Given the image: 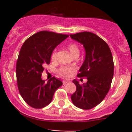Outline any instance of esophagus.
<instances>
[{"label":"esophagus","instance_id":"esophagus-1","mask_svg":"<svg viewBox=\"0 0 132 132\" xmlns=\"http://www.w3.org/2000/svg\"><path fill=\"white\" fill-rule=\"evenodd\" d=\"M68 82H69L68 80H63V81H62V84H63V85H65L66 84L68 83Z\"/></svg>","mask_w":132,"mask_h":132}]
</instances>
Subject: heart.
Segmentation results:
<instances>
[{
	"instance_id": "b5f03b06",
	"label": "heart",
	"mask_w": 132,
	"mask_h": 132,
	"mask_svg": "<svg viewBox=\"0 0 132 132\" xmlns=\"http://www.w3.org/2000/svg\"><path fill=\"white\" fill-rule=\"evenodd\" d=\"M67 48L71 53V55L75 57L76 55H79L80 54V48L78 47V45L75 43H71L69 44L67 46ZM57 57V49L53 51L52 54L51 55V59L52 61H56ZM77 70V68L74 67V66H62L59 69L58 73H59L60 75L62 77H70L73 74L75 71Z\"/></svg>"
}]
</instances>
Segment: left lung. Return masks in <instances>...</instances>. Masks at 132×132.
I'll use <instances>...</instances> for the list:
<instances>
[{
  "label": "left lung",
  "mask_w": 132,
  "mask_h": 132,
  "mask_svg": "<svg viewBox=\"0 0 132 132\" xmlns=\"http://www.w3.org/2000/svg\"><path fill=\"white\" fill-rule=\"evenodd\" d=\"M70 37L82 44L86 50L77 77L87 79L82 84L73 80L77 89L71 96V101L76 107L89 110L100 103L110 89L114 70L112 55L107 43L94 33L82 32Z\"/></svg>",
  "instance_id": "8db88e82"
}]
</instances>
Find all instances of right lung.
<instances>
[{"instance_id":"add662e5","label":"right lung","mask_w":132,"mask_h":132,"mask_svg":"<svg viewBox=\"0 0 132 132\" xmlns=\"http://www.w3.org/2000/svg\"><path fill=\"white\" fill-rule=\"evenodd\" d=\"M47 30L38 32L23 43L16 62V80L20 94L34 109L46 107L62 82L53 77L47 82L41 79L44 66L49 64L54 48L68 37Z\"/></svg>"}]
</instances>
